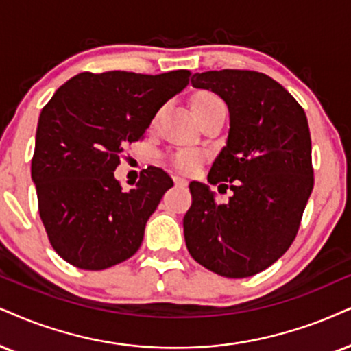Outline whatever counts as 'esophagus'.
I'll return each mask as SVG.
<instances>
[{
	"mask_svg": "<svg viewBox=\"0 0 351 351\" xmlns=\"http://www.w3.org/2000/svg\"><path fill=\"white\" fill-rule=\"evenodd\" d=\"M174 182H176V185H179V187H187V179H184V177H179V176H176L174 177Z\"/></svg>",
	"mask_w": 351,
	"mask_h": 351,
	"instance_id": "esophagus-1",
	"label": "esophagus"
}]
</instances>
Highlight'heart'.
Instances as JSON below:
<instances>
[{
    "label": "heart",
    "instance_id": "1",
    "mask_svg": "<svg viewBox=\"0 0 351 351\" xmlns=\"http://www.w3.org/2000/svg\"><path fill=\"white\" fill-rule=\"evenodd\" d=\"M216 107H226L224 102L218 96L211 93H203L200 96H197L192 102L193 114L200 117L203 112H208L211 109H216ZM202 156L197 149H180L172 156V164H174L176 169H179L180 172H192L195 171V167L200 162Z\"/></svg>",
    "mask_w": 351,
    "mask_h": 351
}]
</instances>
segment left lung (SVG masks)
I'll use <instances>...</instances> for the list:
<instances>
[{
  "mask_svg": "<svg viewBox=\"0 0 351 351\" xmlns=\"http://www.w3.org/2000/svg\"><path fill=\"white\" fill-rule=\"evenodd\" d=\"M192 84L228 104V141L208 182H229L234 195L218 205L208 185L190 182L185 244L208 270L245 278L278 261L298 234L314 187L308 119L296 99L263 73L205 71L193 75Z\"/></svg>",
  "mask_w": 351,
  "mask_h": 351,
  "instance_id": "obj_1",
  "label": "left lung"
}]
</instances>
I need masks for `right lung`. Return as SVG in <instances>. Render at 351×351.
Listing matches in <instances>:
<instances>
[{"label": "right lung", "instance_id": "obj_1", "mask_svg": "<svg viewBox=\"0 0 351 351\" xmlns=\"http://www.w3.org/2000/svg\"><path fill=\"white\" fill-rule=\"evenodd\" d=\"M190 71L80 73L38 117L32 180L55 252L84 270H104L140 249L145 226L174 182L143 169L123 192L114 171L127 143L141 140L156 112L189 84Z\"/></svg>", "mask_w": 351, "mask_h": 351}]
</instances>
